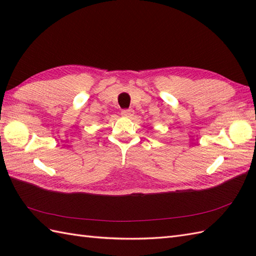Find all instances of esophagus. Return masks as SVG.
<instances>
[{"label": "esophagus", "instance_id": "34e87169", "mask_svg": "<svg viewBox=\"0 0 256 256\" xmlns=\"http://www.w3.org/2000/svg\"><path fill=\"white\" fill-rule=\"evenodd\" d=\"M121 114L122 116H125V118H131L133 114H134V111L132 110V108H125V110H122L121 111Z\"/></svg>", "mask_w": 256, "mask_h": 256}]
</instances>
